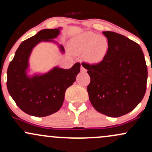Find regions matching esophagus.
Here are the masks:
<instances>
[{"label":"esophagus","instance_id":"obj_1","mask_svg":"<svg viewBox=\"0 0 152 152\" xmlns=\"http://www.w3.org/2000/svg\"><path fill=\"white\" fill-rule=\"evenodd\" d=\"M81 72H83V73H86V71H87V70L86 69H85L84 67H83V66H81Z\"/></svg>","mask_w":152,"mask_h":152}]
</instances>
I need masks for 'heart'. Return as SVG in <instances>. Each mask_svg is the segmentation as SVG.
I'll list each match as a JSON object with an SVG mask.
<instances>
[{
	"instance_id": "1",
	"label": "heart",
	"mask_w": 152,
	"mask_h": 152,
	"mask_svg": "<svg viewBox=\"0 0 152 152\" xmlns=\"http://www.w3.org/2000/svg\"><path fill=\"white\" fill-rule=\"evenodd\" d=\"M72 48L76 53H85V58L90 64H98L106 58L109 43L104 36L88 31L74 39Z\"/></svg>"
}]
</instances>
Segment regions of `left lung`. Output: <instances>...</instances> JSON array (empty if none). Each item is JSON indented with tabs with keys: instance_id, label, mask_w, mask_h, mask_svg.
Segmentation results:
<instances>
[{
	"instance_id": "8db88e82",
	"label": "left lung",
	"mask_w": 152,
	"mask_h": 152,
	"mask_svg": "<svg viewBox=\"0 0 152 152\" xmlns=\"http://www.w3.org/2000/svg\"><path fill=\"white\" fill-rule=\"evenodd\" d=\"M103 34L109 43L104 61L81 64L91 78L87 91L92 106L99 113L118 117L132 111L144 98L147 66L138 43L112 31Z\"/></svg>"
}]
</instances>
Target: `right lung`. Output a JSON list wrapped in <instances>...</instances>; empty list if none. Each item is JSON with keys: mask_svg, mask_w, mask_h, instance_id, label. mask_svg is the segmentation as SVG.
Instances as JSON below:
<instances>
[{"mask_svg": "<svg viewBox=\"0 0 152 152\" xmlns=\"http://www.w3.org/2000/svg\"><path fill=\"white\" fill-rule=\"evenodd\" d=\"M59 28L43 29L20 43L7 71V88L16 105L26 114L43 117L58 111L63 105L66 91L76 81L80 63L71 69L55 67L48 73L28 77L26 69L34 47L41 41H53ZM64 52V47L60 46Z\"/></svg>", "mask_w": 152, "mask_h": 152, "instance_id": "obj_1", "label": "right lung"}]
</instances>
